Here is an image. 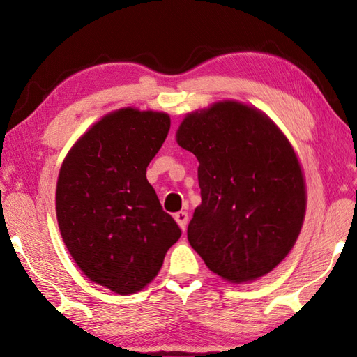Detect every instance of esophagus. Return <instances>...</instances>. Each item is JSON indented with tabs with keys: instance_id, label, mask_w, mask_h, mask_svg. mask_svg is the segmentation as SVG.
Listing matches in <instances>:
<instances>
[{
	"instance_id": "34e87169",
	"label": "esophagus",
	"mask_w": 357,
	"mask_h": 357,
	"mask_svg": "<svg viewBox=\"0 0 357 357\" xmlns=\"http://www.w3.org/2000/svg\"><path fill=\"white\" fill-rule=\"evenodd\" d=\"M174 221L178 222L181 229L185 230L187 229V221H188L187 211H178V213H174Z\"/></svg>"
}]
</instances>
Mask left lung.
<instances>
[{
  "instance_id": "1",
  "label": "left lung",
  "mask_w": 357,
  "mask_h": 357,
  "mask_svg": "<svg viewBox=\"0 0 357 357\" xmlns=\"http://www.w3.org/2000/svg\"><path fill=\"white\" fill-rule=\"evenodd\" d=\"M198 158L201 206L187 238L230 282L267 275L299 236L305 184L290 144L259 110L225 101L187 115L176 133Z\"/></svg>"
}]
</instances>
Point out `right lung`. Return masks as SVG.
Here are the masks:
<instances>
[{
  "instance_id": "right-lung-1",
  "label": "right lung",
  "mask_w": 357,
  "mask_h": 357,
  "mask_svg": "<svg viewBox=\"0 0 357 357\" xmlns=\"http://www.w3.org/2000/svg\"><path fill=\"white\" fill-rule=\"evenodd\" d=\"M169 130L167 113L121 109L90 128L59 170L64 244L89 279L118 294L151 282L181 238L146 178Z\"/></svg>"
}]
</instances>
